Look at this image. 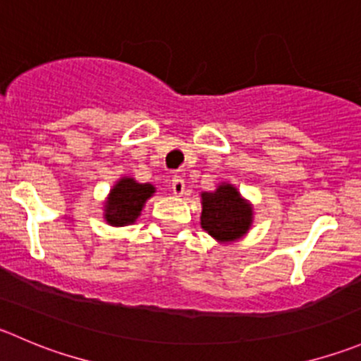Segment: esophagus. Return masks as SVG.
<instances>
[{"label":"esophagus","instance_id":"esophagus-1","mask_svg":"<svg viewBox=\"0 0 361 361\" xmlns=\"http://www.w3.org/2000/svg\"><path fill=\"white\" fill-rule=\"evenodd\" d=\"M171 188H173L174 195H183L185 194V180L181 176H174L171 180Z\"/></svg>","mask_w":361,"mask_h":361}]
</instances>
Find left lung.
I'll list each match as a JSON object with an SVG mask.
<instances>
[{"label":"left lung","instance_id":"1","mask_svg":"<svg viewBox=\"0 0 361 361\" xmlns=\"http://www.w3.org/2000/svg\"><path fill=\"white\" fill-rule=\"evenodd\" d=\"M201 204V227L220 243L240 240L250 229L252 204L231 183L219 185L215 192H202Z\"/></svg>","mask_w":361,"mask_h":361}]
</instances>
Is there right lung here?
<instances>
[{
  "instance_id": "1",
  "label": "right lung",
  "mask_w": 361,
  "mask_h": 361,
  "mask_svg": "<svg viewBox=\"0 0 361 361\" xmlns=\"http://www.w3.org/2000/svg\"><path fill=\"white\" fill-rule=\"evenodd\" d=\"M155 194L152 183H137L134 178H121L116 181L104 204V219L111 226H128L141 215L145 202Z\"/></svg>"
}]
</instances>
